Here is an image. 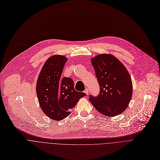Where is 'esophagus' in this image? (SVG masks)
<instances>
[{
  "instance_id": "34e87169",
  "label": "esophagus",
  "mask_w": 160,
  "mask_h": 160,
  "mask_svg": "<svg viewBox=\"0 0 160 160\" xmlns=\"http://www.w3.org/2000/svg\"><path fill=\"white\" fill-rule=\"evenodd\" d=\"M84 92H85L87 95H88V93H89V92H88V89H85V91H84Z\"/></svg>"
}]
</instances>
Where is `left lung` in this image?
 Here are the masks:
<instances>
[{
    "instance_id": "8db88e82",
    "label": "left lung",
    "mask_w": 160,
    "mask_h": 160,
    "mask_svg": "<svg viewBox=\"0 0 160 160\" xmlns=\"http://www.w3.org/2000/svg\"><path fill=\"white\" fill-rule=\"evenodd\" d=\"M100 85L97 97L89 100L102 114L113 117L122 113L132 95L131 76L125 66L114 55L100 54L91 59Z\"/></svg>"
}]
</instances>
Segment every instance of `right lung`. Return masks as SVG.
<instances>
[{"mask_svg": "<svg viewBox=\"0 0 160 160\" xmlns=\"http://www.w3.org/2000/svg\"><path fill=\"white\" fill-rule=\"evenodd\" d=\"M67 58L60 55L50 57L44 63L36 83V93L40 108L50 119L61 121L68 117L79 99L86 94L74 88L73 80L61 79Z\"/></svg>", "mask_w": 160, "mask_h": 160, "instance_id": "1", "label": "right lung"}]
</instances>
